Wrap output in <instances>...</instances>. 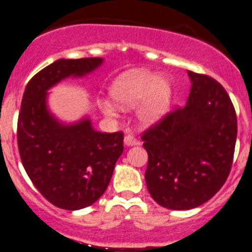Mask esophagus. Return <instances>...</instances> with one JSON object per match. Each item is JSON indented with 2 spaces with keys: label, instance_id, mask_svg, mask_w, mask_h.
I'll list each match as a JSON object with an SVG mask.
<instances>
[{
  "label": "esophagus",
  "instance_id": "esophagus-1",
  "mask_svg": "<svg viewBox=\"0 0 252 252\" xmlns=\"http://www.w3.org/2000/svg\"><path fill=\"white\" fill-rule=\"evenodd\" d=\"M124 141H125V144L127 145V147H132V145H137V144H139V140H137L136 137H135L132 134L126 135Z\"/></svg>",
  "mask_w": 252,
  "mask_h": 252
}]
</instances>
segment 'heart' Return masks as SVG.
<instances>
[{
	"label": "heart",
	"mask_w": 252,
	"mask_h": 252,
	"mask_svg": "<svg viewBox=\"0 0 252 252\" xmlns=\"http://www.w3.org/2000/svg\"><path fill=\"white\" fill-rule=\"evenodd\" d=\"M112 98L122 109H132L139 106L136 118L144 127H149L165 116L171 103V84L164 77H157L144 71H130L113 83ZM105 113L113 115L115 109L104 105Z\"/></svg>",
	"instance_id": "b5f03b06"
}]
</instances>
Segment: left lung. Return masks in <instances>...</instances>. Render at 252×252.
<instances>
[{
  "label": "left lung",
  "mask_w": 252,
  "mask_h": 252,
  "mask_svg": "<svg viewBox=\"0 0 252 252\" xmlns=\"http://www.w3.org/2000/svg\"><path fill=\"white\" fill-rule=\"evenodd\" d=\"M190 95L144 131L145 182L159 205L188 210L212 199L233 162L237 117L228 93L213 77L189 71Z\"/></svg>",
  "instance_id": "1"
}]
</instances>
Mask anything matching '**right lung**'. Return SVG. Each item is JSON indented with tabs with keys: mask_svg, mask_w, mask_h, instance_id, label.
<instances>
[{
	"mask_svg": "<svg viewBox=\"0 0 252 252\" xmlns=\"http://www.w3.org/2000/svg\"><path fill=\"white\" fill-rule=\"evenodd\" d=\"M102 62L99 57L57 60L30 79L21 100V162L38 191L61 209H83L104 193L124 152V132L95 131L89 118L62 125L47 109V90L68 76L89 74Z\"/></svg>",
	"mask_w": 252,
	"mask_h": 252,
	"instance_id": "1",
	"label": "right lung"
}]
</instances>
